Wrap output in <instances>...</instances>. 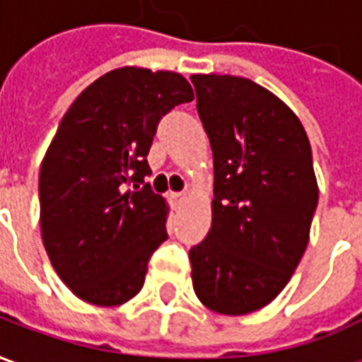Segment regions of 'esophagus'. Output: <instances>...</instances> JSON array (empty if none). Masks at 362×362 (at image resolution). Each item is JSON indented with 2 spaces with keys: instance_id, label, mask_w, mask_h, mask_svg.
Wrapping results in <instances>:
<instances>
[{
  "instance_id": "esophagus-1",
  "label": "esophagus",
  "mask_w": 362,
  "mask_h": 362,
  "mask_svg": "<svg viewBox=\"0 0 362 362\" xmlns=\"http://www.w3.org/2000/svg\"><path fill=\"white\" fill-rule=\"evenodd\" d=\"M184 199H186V194H184V192H173V194H170V202H173L174 209H178V207L184 204Z\"/></svg>"
}]
</instances>
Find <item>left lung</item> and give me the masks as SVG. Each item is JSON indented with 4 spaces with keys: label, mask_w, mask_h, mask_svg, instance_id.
Wrapping results in <instances>:
<instances>
[{
    "label": "left lung",
    "mask_w": 362,
    "mask_h": 362,
    "mask_svg": "<svg viewBox=\"0 0 362 362\" xmlns=\"http://www.w3.org/2000/svg\"><path fill=\"white\" fill-rule=\"evenodd\" d=\"M213 151V221L189 250L197 298L228 316L272 303L303 258L318 184L303 124L258 83L192 75Z\"/></svg>",
    "instance_id": "obj_1"
}]
</instances>
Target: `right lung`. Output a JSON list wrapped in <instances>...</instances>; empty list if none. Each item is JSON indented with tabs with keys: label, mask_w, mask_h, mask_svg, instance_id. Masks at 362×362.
I'll return each mask as SVG.
<instances>
[{
	"label": "right lung",
	"mask_w": 362,
	"mask_h": 362,
	"mask_svg": "<svg viewBox=\"0 0 362 362\" xmlns=\"http://www.w3.org/2000/svg\"><path fill=\"white\" fill-rule=\"evenodd\" d=\"M194 100L173 71L122 67L83 90L62 118L40 166L42 243L75 295L116 306L143 287L165 243V199L145 184L158 122Z\"/></svg>",
	"instance_id": "right-lung-1"
}]
</instances>
